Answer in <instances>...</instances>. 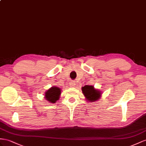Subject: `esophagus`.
Returning a JSON list of instances; mask_svg holds the SVG:
<instances>
[{
	"instance_id": "esophagus-1",
	"label": "esophagus",
	"mask_w": 146,
	"mask_h": 146,
	"mask_svg": "<svg viewBox=\"0 0 146 146\" xmlns=\"http://www.w3.org/2000/svg\"><path fill=\"white\" fill-rule=\"evenodd\" d=\"M74 85H75V83H74V81H71L70 83V87L73 88V87L74 86Z\"/></svg>"
}]
</instances>
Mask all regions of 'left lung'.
<instances>
[{"label":"left lung","instance_id":"obj_1","mask_svg":"<svg viewBox=\"0 0 146 146\" xmlns=\"http://www.w3.org/2000/svg\"><path fill=\"white\" fill-rule=\"evenodd\" d=\"M82 92L85 97V100L88 102H94L99 100L102 96V92L96 89L94 86L86 85L81 88Z\"/></svg>","mask_w":146,"mask_h":146}]
</instances>
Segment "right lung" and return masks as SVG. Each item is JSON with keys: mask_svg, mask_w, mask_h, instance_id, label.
Masks as SVG:
<instances>
[{"mask_svg": "<svg viewBox=\"0 0 146 146\" xmlns=\"http://www.w3.org/2000/svg\"><path fill=\"white\" fill-rule=\"evenodd\" d=\"M61 94V89L57 86H52L46 91L44 94V98L52 104L56 103Z\"/></svg>", "mask_w": 146, "mask_h": 146, "instance_id": "right-lung-1", "label": "right lung"}]
</instances>
